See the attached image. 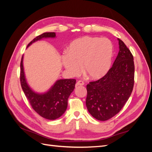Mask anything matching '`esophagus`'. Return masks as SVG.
<instances>
[{
	"mask_svg": "<svg viewBox=\"0 0 152 152\" xmlns=\"http://www.w3.org/2000/svg\"><path fill=\"white\" fill-rule=\"evenodd\" d=\"M84 85V82L82 80H79V81L76 83V86H83Z\"/></svg>",
	"mask_w": 152,
	"mask_h": 152,
	"instance_id": "1",
	"label": "esophagus"
}]
</instances>
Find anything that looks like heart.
<instances>
[{
	"label": "heart",
	"instance_id": "1",
	"mask_svg": "<svg viewBox=\"0 0 152 152\" xmlns=\"http://www.w3.org/2000/svg\"><path fill=\"white\" fill-rule=\"evenodd\" d=\"M113 45L108 38L86 36L73 40L67 55L63 57V64L69 72L76 75L80 71L92 80L104 76L110 67Z\"/></svg>",
	"mask_w": 152,
	"mask_h": 152
}]
</instances>
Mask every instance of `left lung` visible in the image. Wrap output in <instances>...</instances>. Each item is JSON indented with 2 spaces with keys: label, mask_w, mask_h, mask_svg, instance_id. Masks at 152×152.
Returning a JSON list of instances; mask_svg holds the SVG:
<instances>
[{
  "label": "left lung",
  "mask_w": 152,
  "mask_h": 152,
  "mask_svg": "<svg viewBox=\"0 0 152 152\" xmlns=\"http://www.w3.org/2000/svg\"><path fill=\"white\" fill-rule=\"evenodd\" d=\"M119 51L105 75L87 85L86 104L93 118L106 121L120 112L133 91L134 82L133 56L118 39Z\"/></svg>",
  "instance_id": "8db88e82"
}]
</instances>
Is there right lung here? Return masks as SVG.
<instances>
[{"instance_id":"add662e5","label":"right lung","mask_w":152,"mask_h":152,"mask_svg":"<svg viewBox=\"0 0 152 152\" xmlns=\"http://www.w3.org/2000/svg\"><path fill=\"white\" fill-rule=\"evenodd\" d=\"M55 37V33H44L34 38L27 46L43 38ZM20 83L23 91L34 110L41 117L53 120L61 117L66 111L68 99L75 88L76 80H59L46 93L37 94L30 89L25 80L22 57L20 63Z\"/></svg>"}]
</instances>
